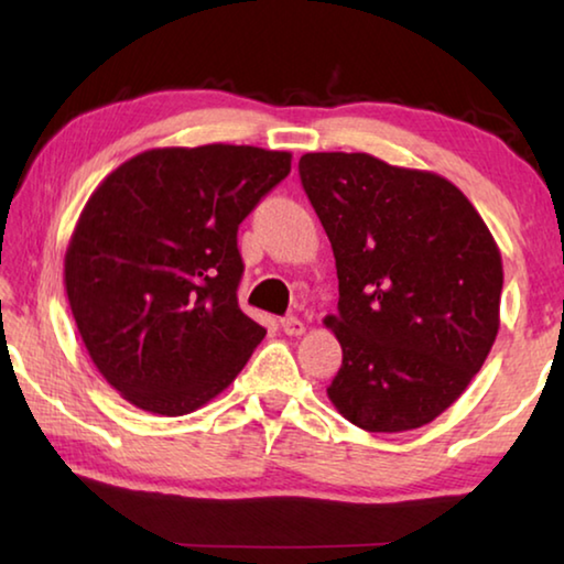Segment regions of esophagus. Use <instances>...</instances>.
Segmentation results:
<instances>
[{"label":"esophagus","instance_id":"esophagus-1","mask_svg":"<svg viewBox=\"0 0 564 564\" xmlns=\"http://www.w3.org/2000/svg\"><path fill=\"white\" fill-rule=\"evenodd\" d=\"M281 328L285 336H303L305 323L295 316H285V318H281Z\"/></svg>","mask_w":564,"mask_h":564}]
</instances>
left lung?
Wrapping results in <instances>:
<instances>
[{
    "mask_svg": "<svg viewBox=\"0 0 564 564\" xmlns=\"http://www.w3.org/2000/svg\"><path fill=\"white\" fill-rule=\"evenodd\" d=\"M301 184L336 256L343 366L338 413L368 433H405L465 393L500 328L502 259L477 208L445 176L370 154L321 151Z\"/></svg>",
    "mask_w": 564,
    "mask_h": 564,
    "instance_id": "1",
    "label": "left lung"
}]
</instances>
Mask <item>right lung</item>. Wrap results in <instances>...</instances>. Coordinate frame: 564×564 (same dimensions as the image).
I'll list each match as a JSON object with an SVG mask.
<instances>
[{"label":"right lung","mask_w":564,"mask_h":564,"mask_svg":"<svg viewBox=\"0 0 564 564\" xmlns=\"http://www.w3.org/2000/svg\"><path fill=\"white\" fill-rule=\"evenodd\" d=\"M289 171V151L164 147L94 188L64 289L91 362L131 405L194 413L241 373L265 328L238 308V224Z\"/></svg>","instance_id":"right-lung-1"}]
</instances>
